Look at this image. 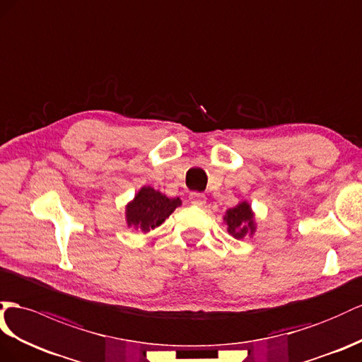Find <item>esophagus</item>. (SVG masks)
I'll return each mask as SVG.
<instances>
[{
	"mask_svg": "<svg viewBox=\"0 0 362 362\" xmlns=\"http://www.w3.org/2000/svg\"><path fill=\"white\" fill-rule=\"evenodd\" d=\"M189 202L196 206H203L206 203V197L203 192H191L189 194Z\"/></svg>",
	"mask_w": 362,
	"mask_h": 362,
	"instance_id": "obj_1",
	"label": "esophagus"
}]
</instances>
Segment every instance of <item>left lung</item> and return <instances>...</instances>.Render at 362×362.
<instances>
[{"instance_id": "8db88e82", "label": "left lung", "mask_w": 362, "mask_h": 362, "mask_svg": "<svg viewBox=\"0 0 362 362\" xmlns=\"http://www.w3.org/2000/svg\"><path fill=\"white\" fill-rule=\"evenodd\" d=\"M225 220L228 225V230L235 238H243L247 234V230L254 233L252 212H251V206H249L246 202H242L235 208L229 209L226 212Z\"/></svg>"}]
</instances>
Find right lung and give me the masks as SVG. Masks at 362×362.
<instances>
[{
    "label": "right lung",
    "instance_id": "obj_1",
    "mask_svg": "<svg viewBox=\"0 0 362 362\" xmlns=\"http://www.w3.org/2000/svg\"><path fill=\"white\" fill-rule=\"evenodd\" d=\"M180 199H168L159 191L145 187L137 192L134 200L127 206L128 226L148 233L150 229L162 225L166 217L180 205Z\"/></svg>",
    "mask_w": 362,
    "mask_h": 362
}]
</instances>
